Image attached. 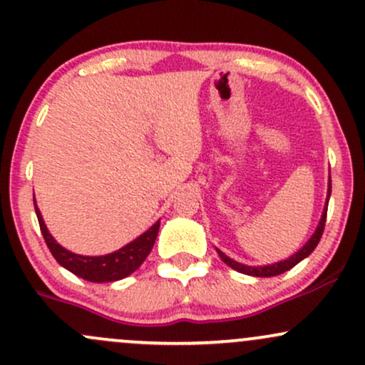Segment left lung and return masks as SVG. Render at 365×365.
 <instances>
[{"label":"left lung","instance_id":"left-lung-1","mask_svg":"<svg viewBox=\"0 0 365 365\" xmlns=\"http://www.w3.org/2000/svg\"><path fill=\"white\" fill-rule=\"evenodd\" d=\"M329 197H331V176H329V183H327V199H326V206H324V211H322V216H320V222L317 228H315L314 235H312L310 239H308L305 246L302 247L299 251H296L293 256H289L287 259H282V262H277V263H272V265H263V267H250V265H244V263H239L235 262V259L228 258L225 253H222L220 250H216V253L220 255V258L223 259V262L227 263L228 267L234 268V270L241 272V274H246V275H253V277H274V275H280L284 274V272L291 270L294 265H298L302 259H305L307 256H310L312 251L317 247V244L320 241V237H322V232H324V225H326V216H327V204H329Z\"/></svg>","mask_w":365,"mask_h":365}]
</instances>
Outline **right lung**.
I'll use <instances>...</instances> for the list:
<instances>
[{
    "mask_svg": "<svg viewBox=\"0 0 365 365\" xmlns=\"http://www.w3.org/2000/svg\"><path fill=\"white\" fill-rule=\"evenodd\" d=\"M34 210L36 216H38L41 234L43 237H45L48 250L51 251L53 258L57 259L63 268H67V270L72 272L74 275H78V277L90 280V282H114V280H121L133 274V272L142 265L143 259L149 256L159 232V222H155L149 230H145L142 235H138L135 241L128 242L126 246L114 251V253L102 256H83L72 253V251L66 250V247H62L57 241H55L53 235L48 232L45 220H43L41 216V211L36 206V199Z\"/></svg>",
    "mask_w": 365,
    "mask_h": 365,
    "instance_id": "add662e5",
    "label": "right lung"
}]
</instances>
